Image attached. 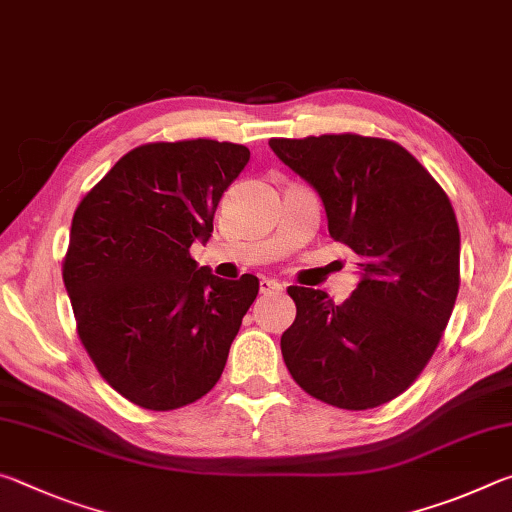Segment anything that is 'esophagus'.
Returning a JSON list of instances; mask_svg holds the SVG:
<instances>
[{"instance_id": "esophagus-1", "label": "esophagus", "mask_w": 512, "mask_h": 512, "mask_svg": "<svg viewBox=\"0 0 512 512\" xmlns=\"http://www.w3.org/2000/svg\"><path fill=\"white\" fill-rule=\"evenodd\" d=\"M259 291H262L264 296H271V293H282L284 287L277 280H268V277H262V282H259Z\"/></svg>"}]
</instances>
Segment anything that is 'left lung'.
Listing matches in <instances>:
<instances>
[{"instance_id":"1","label":"left lung","mask_w":512,"mask_h":512,"mask_svg":"<svg viewBox=\"0 0 512 512\" xmlns=\"http://www.w3.org/2000/svg\"><path fill=\"white\" fill-rule=\"evenodd\" d=\"M268 144L316 189L329 235L359 259V284L341 305L289 287L296 320L280 341L284 363L325 404L391 402L427 366L452 316L461 259L452 203L395 142L345 133Z\"/></svg>"}]
</instances>
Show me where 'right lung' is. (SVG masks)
<instances>
[{"label": "right lung", "instance_id": "right-lung-1", "mask_svg": "<svg viewBox=\"0 0 512 512\" xmlns=\"http://www.w3.org/2000/svg\"><path fill=\"white\" fill-rule=\"evenodd\" d=\"M248 160L232 142L144 144L76 207L63 262L76 329L101 377L142 409L212 391L257 298L255 275L221 280L189 255L212 237L216 205Z\"/></svg>", "mask_w": 512, "mask_h": 512}]
</instances>
